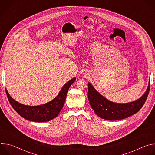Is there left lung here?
<instances>
[{
  "instance_id": "obj_1",
  "label": "left lung",
  "mask_w": 155,
  "mask_h": 155,
  "mask_svg": "<svg viewBox=\"0 0 155 155\" xmlns=\"http://www.w3.org/2000/svg\"><path fill=\"white\" fill-rule=\"evenodd\" d=\"M150 88V82L145 94L138 100L127 104H117L110 101L101 95L88 83L87 97L96 114L101 118L115 121L126 118L138 112L145 104Z\"/></svg>"
}]
</instances>
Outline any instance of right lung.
I'll use <instances>...</instances> for the list:
<instances>
[{"label": "right lung", "mask_w": 155, "mask_h": 155, "mask_svg": "<svg viewBox=\"0 0 155 155\" xmlns=\"http://www.w3.org/2000/svg\"><path fill=\"white\" fill-rule=\"evenodd\" d=\"M74 78L66 83L59 93L53 101L41 105L28 106L15 101L5 90L10 104L15 111L25 119L35 122L48 121L56 118L64 104L68 91L71 84L75 81Z\"/></svg>", "instance_id": "1"}]
</instances>
